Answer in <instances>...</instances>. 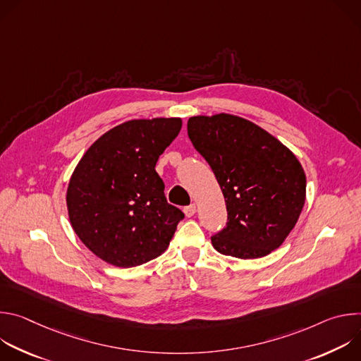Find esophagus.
<instances>
[{
    "instance_id": "1",
    "label": "esophagus",
    "mask_w": 361,
    "mask_h": 361,
    "mask_svg": "<svg viewBox=\"0 0 361 361\" xmlns=\"http://www.w3.org/2000/svg\"><path fill=\"white\" fill-rule=\"evenodd\" d=\"M195 212H197V205L195 204H191V205H188V207L184 209L185 217H192L195 214Z\"/></svg>"
}]
</instances>
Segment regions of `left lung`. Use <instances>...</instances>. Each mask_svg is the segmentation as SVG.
<instances>
[{
	"label": "left lung",
	"mask_w": 361,
	"mask_h": 361,
	"mask_svg": "<svg viewBox=\"0 0 361 361\" xmlns=\"http://www.w3.org/2000/svg\"><path fill=\"white\" fill-rule=\"evenodd\" d=\"M187 131L226 198L228 221L212 237L213 247L243 260L279 248L305 201V174L293 151L257 124L226 113L191 117Z\"/></svg>",
	"instance_id": "left-lung-1"
}]
</instances>
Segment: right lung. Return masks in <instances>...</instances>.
<instances>
[{"label": "right lung", "instance_id": "1", "mask_svg": "<svg viewBox=\"0 0 361 361\" xmlns=\"http://www.w3.org/2000/svg\"><path fill=\"white\" fill-rule=\"evenodd\" d=\"M181 126V118L126 121L95 140L74 169L70 223L102 262L135 267L169 248L184 214L167 202L156 164Z\"/></svg>", "mask_w": 361, "mask_h": 361}]
</instances>
